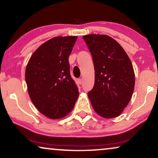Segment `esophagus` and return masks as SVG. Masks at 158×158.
<instances>
[{
	"label": "esophagus",
	"mask_w": 158,
	"mask_h": 158,
	"mask_svg": "<svg viewBox=\"0 0 158 158\" xmlns=\"http://www.w3.org/2000/svg\"><path fill=\"white\" fill-rule=\"evenodd\" d=\"M82 79H78V82H79V84H80V85H81V84H82Z\"/></svg>",
	"instance_id": "1"
}]
</instances>
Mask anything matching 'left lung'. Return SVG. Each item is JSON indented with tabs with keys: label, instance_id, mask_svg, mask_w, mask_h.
Masks as SVG:
<instances>
[{
	"label": "left lung",
	"instance_id": "left-lung-1",
	"mask_svg": "<svg viewBox=\"0 0 158 158\" xmlns=\"http://www.w3.org/2000/svg\"><path fill=\"white\" fill-rule=\"evenodd\" d=\"M94 66V85L88 93L94 110L101 117L121 114L133 94L135 76L129 56L121 45L106 35L83 36Z\"/></svg>",
	"mask_w": 158,
	"mask_h": 158
}]
</instances>
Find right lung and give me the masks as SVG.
<instances>
[{
    "label": "right lung",
    "instance_id": "right-lung-1",
    "mask_svg": "<svg viewBox=\"0 0 158 158\" xmlns=\"http://www.w3.org/2000/svg\"><path fill=\"white\" fill-rule=\"evenodd\" d=\"M77 40V36L53 37L40 46L27 64L25 79L29 98L49 118L68 115L79 97L69 63Z\"/></svg>",
    "mask_w": 158,
    "mask_h": 158
}]
</instances>
